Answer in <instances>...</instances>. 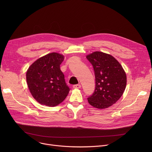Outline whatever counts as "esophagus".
<instances>
[{
    "label": "esophagus",
    "instance_id": "esophagus-1",
    "mask_svg": "<svg viewBox=\"0 0 152 152\" xmlns=\"http://www.w3.org/2000/svg\"><path fill=\"white\" fill-rule=\"evenodd\" d=\"M81 86L80 84H76V85H74L73 86V87L74 89H80Z\"/></svg>",
    "mask_w": 152,
    "mask_h": 152
}]
</instances>
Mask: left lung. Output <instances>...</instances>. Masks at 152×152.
Here are the masks:
<instances>
[{
	"label": "left lung",
	"mask_w": 152,
	"mask_h": 152,
	"mask_svg": "<svg viewBox=\"0 0 152 152\" xmlns=\"http://www.w3.org/2000/svg\"><path fill=\"white\" fill-rule=\"evenodd\" d=\"M87 58L92 65L95 89L87 100L92 107L103 109L115 103L122 96L126 86V75L121 64L111 55L94 52Z\"/></svg>",
	"instance_id": "1"
}]
</instances>
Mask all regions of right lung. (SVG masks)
Listing matches in <instances>:
<instances>
[{
    "label": "right lung",
    "mask_w": 152,
    "mask_h": 152,
    "mask_svg": "<svg viewBox=\"0 0 152 152\" xmlns=\"http://www.w3.org/2000/svg\"><path fill=\"white\" fill-rule=\"evenodd\" d=\"M64 56L50 53L35 61L26 72L29 91L39 103L55 107L65 99L69 88L60 65Z\"/></svg>",
    "instance_id": "add662e5"
}]
</instances>
